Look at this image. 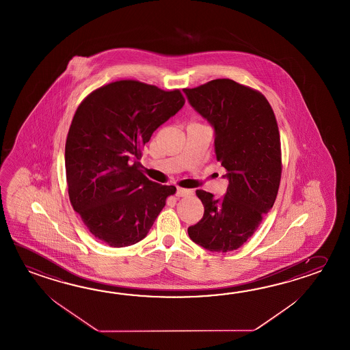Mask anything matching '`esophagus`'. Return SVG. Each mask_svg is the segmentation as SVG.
I'll list each match as a JSON object with an SVG mask.
<instances>
[{"mask_svg":"<svg viewBox=\"0 0 350 350\" xmlns=\"http://www.w3.org/2000/svg\"><path fill=\"white\" fill-rule=\"evenodd\" d=\"M187 194H189V191L185 189V188H177V191H176L177 197H185Z\"/></svg>","mask_w":350,"mask_h":350,"instance_id":"esophagus-1","label":"esophagus"}]
</instances>
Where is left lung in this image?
<instances>
[{
	"instance_id": "1",
	"label": "left lung",
	"mask_w": 350,
	"mask_h": 350,
	"mask_svg": "<svg viewBox=\"0 0 350 350\" xmlns=\"http://www.w3.org/2000/svg\"><path fill=\"white\" fill-rule=\"evenodd\" d=\"M187 100L214 129L217 161L227 170L226 196L198 189L204 214L188 236L204 250H238L257 230L278 193L282 156L278 124L262 93L228 79L185 88Z\"/></svg>"
}]
</instances>
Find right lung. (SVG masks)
Segmentation results:
<instances>
[{"instance_id":"1","label":"right lung","mask_w":350,"mask_h":350,"mask_svg":"<svg viewBox=\"0 0 350 350\" xmlns=\"http://www.w3.org/2000/svg\"><path fill=\"white\" fill-rule=\"evenodd\" d=\"M185 105L179 90L124 79L87 96L72 120L64 163L72 207L114 248L148 234L176 187L143 176L141 148Z\"/></svg>"}]
</instances>
